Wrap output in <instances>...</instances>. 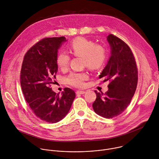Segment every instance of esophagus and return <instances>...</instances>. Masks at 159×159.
I'll list each match as a JSON object with an SVG mask.
<instances>
[{"label":"esophagus","mask_w":159,"mask_h":159,"mask_svg":"<svg viewBox=\"0 0 159 159\" xmlns=\"http://www.w3.org/2000/svg\"><path fill=\"white\" fill-rule=\"evenodd\" d=\"M85 91H81V90H77V91H76V93L77 94H84V93H85Z\"/></svg>","instance_id":"1"}]
</instances>
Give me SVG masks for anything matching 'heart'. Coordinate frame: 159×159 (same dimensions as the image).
<instances>
[{
    "instance_id": "obj_1",
    "label": "heart",
    "mask_w": 159,
    "mask_h": 159,
    "mask_svg": "<svg viewBox=\"0 0 159 159\" xmlns=\"http://www.w3.org/2000/svg\"><path fill=\"white\" fill-rule=\"evenodd\" d=\"M69 50L71 54L78 57H82L84 64L92 71L101 70L105 66L107 59L106 48L84 37H77L70 43ZM70 56L66 52H61L57 56L56 62L62 70H66L70 61ZM89 79L87 73L71 72L67 77V84L76 88H82L85 86V81Z\"/></svg>"
}]
</instances>
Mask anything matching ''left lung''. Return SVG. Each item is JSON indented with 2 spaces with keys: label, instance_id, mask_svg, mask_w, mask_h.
<instances>
[{
  "label": "left lung",
  "instance_id": "obj_1",
  "mask_svg": "<svg viewBox=\"0 0 159 159\" xmlns=\"http://www.w3.org/2000/svg\"><path fill=\"white\" fill-rule=\"evenodd\" d=\"M107 40L111 47V56L99 78L109 81L105 93L97 92L92 104L93 111L104 118L112 119L121 114L128 107L135 92L138 69L129 46L117 36L110 34Z\"/></svg>",
  "mask_w": 159,
  "mask_h": 159
}]
</instances>
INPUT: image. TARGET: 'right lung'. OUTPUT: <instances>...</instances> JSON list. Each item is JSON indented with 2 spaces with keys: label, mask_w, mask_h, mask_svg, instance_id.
<instances>
[{
  "label": "right lung",
  "mask_w": 159,
  "mask_h": 159,
  "mask_svg": "<svg viewBox=\"0 0 159 159\" xmlns=\"http://www.w3.org/2000/svg\"><path fill=\"white\" fill-rule=\"evenodd\" d=\"M64 37H47L26 52L20 70V85L25 100L40 120L56 123L67 114L75 97V92L66 87L62 96L52 90L56 79L57 52Z\"/></svg>",
  "instance_id": "right-lung-1"
}]
</instances>
